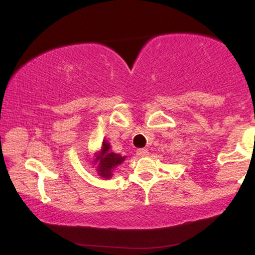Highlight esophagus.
I'll use <instances>...</instances> for the list:
<instances>
[{
  "label": "esophagus",
  "instance_id": "esophagus-1",
  "mask_svg": "<svg viewBox=\"0 0 255 255\" xmlns=\"http://www.w3.org/2000/svg\"><path fill=\"white\" fill-rule=\"evenodd\" d=\"M149 154V152L147 149H145V148H139V149H137V155L139 157H144V156H147V155Z\"/></svg>",
  "mask_w": 255,
  "mask_h": 255
}]
</instances>
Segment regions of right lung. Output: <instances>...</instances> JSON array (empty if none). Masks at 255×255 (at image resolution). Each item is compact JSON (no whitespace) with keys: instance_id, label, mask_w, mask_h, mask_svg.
<instances>
[{"instance_id":"add662e5","label":"right lung","mask_w":255,"mask_h":255,"mask_svg":"<svg viewBox=\"0 0 255 255\" xmlns=\"http://www.w3.org/2000/svg\"><path fill=\"white\" fill-rule=\"evenodd\" d=\"M126 156L110 152V144L107 140L102 141V146L100 152L96 154L94 164L98 163V173L105 179H109L112 175V171L115 167H117L119 164H122Z\"/></svg>"}]
</instances>
